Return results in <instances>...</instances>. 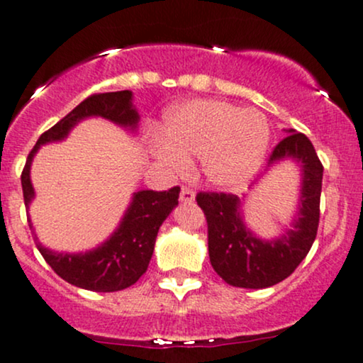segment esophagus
I'll use <instances>...</instances> for the list:
<instances>
[{
	"instance_id": "1",
	"label": "esophagus",
	"mask_w": 363,
	"mask_h": 363,
	"mask_svg": "<svg viewBox=\"0 0 363 363\" xmlns=\"http://www.w3.org/2000/svg\"><path fill=\"white\" fill-rule=\"evenodd\" d=\"M194 198H196L194 191H191L189 187H182L181 194H179V199H181V203H193Z\"/></svg>"
}]
</instances>
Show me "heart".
<instances>
[{
  "label": "heart",
  "instance_id": "heart-1",
  "mask_svg": "<svg viewBox=\"0 0 363 363\" xmlns=\"http://www.w3.org/2000/svg\"><path fill=\"white\" fill-rule=\"evenodd\" d=\"M164 141L153 148L158 164L170 174H184L189 155H199L206 182L235 191L259 172L269 145L264 114L252 107L213 99L177 106L165 118Z\"/></svg>",
  "mask_w": 363,
  "mask_h": 363
}]
</instances>
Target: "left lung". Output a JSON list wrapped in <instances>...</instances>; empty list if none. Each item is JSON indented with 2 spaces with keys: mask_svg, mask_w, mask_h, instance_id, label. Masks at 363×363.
<instances>
[{
  "mask_svg": "<svg viewBox=\"0 0 363 363\" xmlns=\"http://www.w3.org/2000/svg\"><path fill=\"white\" fill-rule=\"evenodd\" d=\"M269 157V167L294 160L301 167V196L291 228L274 239H259L244 222V198L225 193L196 196L208 222V252L216 273L228 285L240 289H268L290 277L311 251L319 225L323 164L311 140L286 129Z\"/></svg>",
  "mask_w": 363,
  "mask_h": 363,
  "instance_id": "obj_1",
  "label": "left lung"
}]
</instances>
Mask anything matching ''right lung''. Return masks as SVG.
<instances>
[{"instance_id":"add662e5","label":"right lung","mask_w":363,"mask_h":363,"mask_svg":"<svg viewBox=\"0 0 363 363\" xmlns=\"http://www.w3.org/2000/svg\"><path fill=\"white\" fill-rule=\"evenodd\" d=\"M86 118H104L128 131H136L140 123L138 111L133 106L131 90L95 94L85 99L60 123L43 133L35 147L28 153L22 172V189L27 210L32 199L35 198L30 181V165L37 150L43 145L68 138L69 131ZM179 191L181 187L176 186L160 193L150 189L133 193L131 203L124 211L118 228L112 232L109 239L90 251L56 252L44 247L35 235L37 249L54 272L74 286L91 291H118L128 289L135 285L141 274L147 272L155 247L158 228L170 215V211L179 205ZM28 225L34 230L30 220Z\"/></svg>"}]
</instances>
